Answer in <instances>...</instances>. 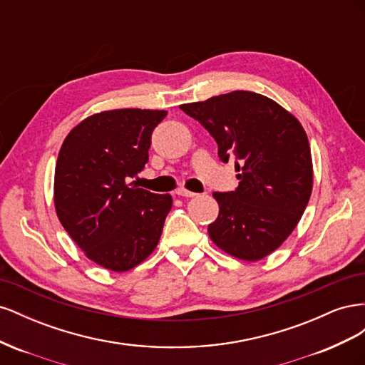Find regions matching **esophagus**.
Returning a JSON list of instances; mask_svg holds the SVG:
<instances>
[{
    "label": "esophagus",
    "mask_w": 365,
    "mask_h": 365,
    "mask_svg": "<svg viewBox=\"0 0 365 365\" xmlns=\"http://www.w3.org/2000/svg\"><path fill=\"white\" fill-rule=\"evenodd\" d=\"M176 195H178V196H182V197H193V196H196V193H195V192L185 190V189H178V190H176Z\"/></svg>",
    "instance_id": "34e87169"
}]
</instances>
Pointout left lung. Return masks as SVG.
Instances as JSON below:
<instances>
[{"instance_id":"8db88e82","label":"left lung","mask_w":365,"mask_h":365,"mask_svg":"<svg viewBox=\"0 0 365 365\" xmlns=\"http://www.w3.org/2000/svg\"><path fill=\"white\" fill-rule=\"evenodd\" d=\"M217 143L220 161L235 160L239 185L215 192L219 216L208 236L230 256L267 257L286 240L312 193V157L303 126L271 98L233 91L180 106Z\"/></svg>"}]
</instances>
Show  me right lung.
<instances>
[{"label":"right lung","instance_id":"right-lung-1","mask_svg":"<svg viewBox=\"0 0 365 365\" xmlns=\"http://www.w3.org/2000/svg\"><path fill=\"white\" fill-rule=\"evenodd\" d=\"M165 111L113 109L81 121L63 140L54 172L62 227L101 267L123 272L158 245L170 195L128 184L149 161L150 135Z\"/></svg>","mask_w":365,"mask_h":365}]
</instances>
